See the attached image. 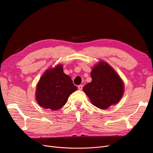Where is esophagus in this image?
Returning <instances> with one entry per match:
<instances>
[{"mask_svg": "<svg viewBox=\"0 0 153 153\" xmlns=\"http://www.w3.org/2000/svg\"><path fill=\"white\" fill-rule=\"evenodd\" d=\"M78 88L79 90H82V88H83V85H78Z\"/></svg>", "mask_w": 153, "mask_h": 153, "instance_id": "34e87169", "label": "esophagus"}]
</instances>
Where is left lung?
Returning <instances> with one entry per match:
<instances>
[{"label": "left lung", "instance_id": "left-lung-1", "mask_svg": "<svg viewBox=\"0 0 153 153\" xmlns=\"http://www.w3.org/2000/svg\"><path fill=\"white\" fill-rule=\"evenodd\" d=\"M90 75L91 82L85 85L83 91L93 105L105 109L120 100L124 93V85L112 67L101 62Z\"/></svg>", "mask_w": 153, "mask_h": 153}]
</instances>
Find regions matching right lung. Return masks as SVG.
I'll list each match as a JSON object with an SVG mask.
<instances>
[{
    "mask_svg": "<svg viewBox=\"0 0 153 153\" xmlns=\"http://www.w3.org/2000/svg\"><path fill=\"white\" fill-rule=\"evenodd\" d=\"M36 100L45 108L52 111L62 108L68 98L77 90L71 78L63 73L62 65L48 70L41 78L36 88Z\"/></svg>",
    "mask_w": 153,
    "mask_h": 153,
    "instance_id": "obj_1",
    "label": "right lung"
}]
</instances>
